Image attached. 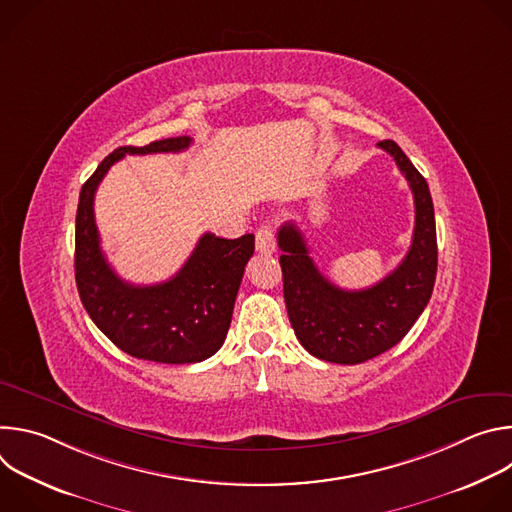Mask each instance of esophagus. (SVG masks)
Masks as SVG:
<instances>
[{
  "label": "esophagus",
  "mask_w": 512,
  "mask_h": 512,
  "mask_svg": "<svg viewBox=\"0 0 512 512\" xmlns=\"http://www.w3.org/2000/svg\"><path fill=\"white\" fill-rule=\"evenodd\" d=\"M257 251L261 255H271L275 253V235H273V227L271 225H263L257 229Z\"/></svg>",
  "instance_id": "esophagus-1"
}]
</instances>
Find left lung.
<instances>
[{"instance_id":"obj_1","label":"left lung","mask_w":512,"mask_h":512,"mask_svg":"<svg viewBox=\"0 0 512 512\" xmlns=\"http://www.w3.org/2000/svg\"><path fill=\"white\" fill-rule=\"evenodd\" d=\"M379 148L391 154L415 202L411 247L395 271L367 289H340L318 271L294 223H285L277 233L291 328L312 356L326 362L358 364L393 348L425 310L435 283L437 241L429 186L395 141L383 139Z\"/></svg>"}]
</instances>
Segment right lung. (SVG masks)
Here are the masks:
<instances>
[{
  "mask_svg": "<svg viewBox=\"0 0 512 512\" xmlns=\"http://www.w3.org/2000/svg\"><path fill=\"white\" fill-rule=\"evenodd\" d=\"M190 141L180 135L143 148H117L83 184L77 208L75 277L87 314L123 352L164 364L200 362L223 346L255 237L221 239L204 233L174 277L133 285L111 269L101 251L93 204L97 186L125 154L182 152Z\"/></svg>",
  "mask_w": 512,
  "mask_h": 512,
  "instance_id": "right-lung-1",
  "label": "right lung"
}]
</instances>
